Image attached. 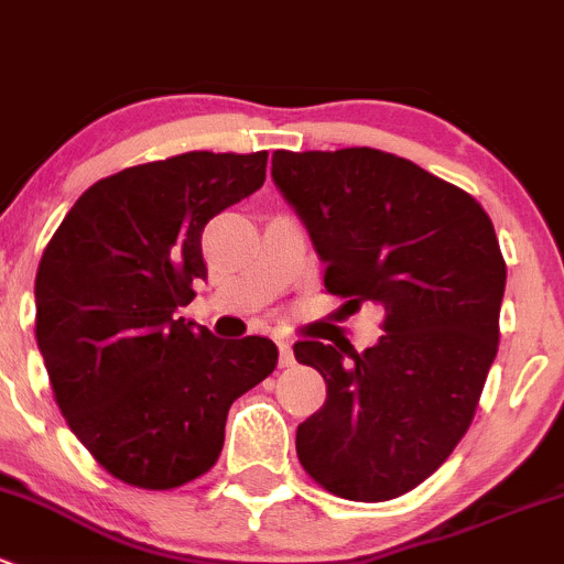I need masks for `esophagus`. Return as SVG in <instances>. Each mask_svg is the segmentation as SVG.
I'll use <instances>...</instances> for the list:
<instances>
[{
  "mask_svg": "<svg viewBox=\"0 0 564 564\" xmlns=\"http://www.w3.org/2000/svg\"><path fill=\"white\" fill-rule=\"evenodd\" d=\"M276 347H280V367H293V345L288 339H276Z\"/></svg>",
  "mask_w": 564,
  "mask_h": 564,
  "instance_id": "1",
  "label": "esophagus"
}]
</instances>
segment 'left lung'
Instances as JSON below:
<instances>
[{
  "label": "left lung",
  "mask_w": 564,
  "mask_h": 564,
  "mask_svg": "<svg viewBox=\"0 0 564 564\" xmlns=\"http://www.w3.org/2000/svg\"><path fill=\"white\" fill-rule=\"evenodd\" d=\"M271 178L325 263V290L375 301V347L295 341L325 404L295 432L306 473L330 495H408L473 423L497 356L505 260L489 214L464 189L377 149L274 152Z\"/></svg>",
  "instance_id": "left-lung-1"
}]
</instances>
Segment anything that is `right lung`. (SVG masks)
Here are the masks:
<instances>
[{
    "label": "right lung",
    "mask_w": 564,
    "mask_h": 564,
    "mask_svg": "<svg viewBox=\"0 0 564 564\" xmlns=\"http://www.w3.org/2000/svg\"><path fill=\"white\" fill-rule=\"evenodd\" d=\"M269 152H189L91 184L34 280L37 347L75 437L110 475L176 489L208 473L228 410L276 367L265 336L184 321L212 217L263 187Z\"/></svg>",
    "instance_id": "add662e5"
}]
</instances>
